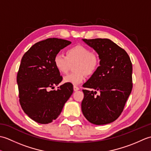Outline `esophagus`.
<instances>
[{"label":"esophagus","mask_w":151,"mask_h":151,"mask_svg":"<svg viewBox=\"0 0 151 151\" xmlns=\"http://www.w3.org/2000/svg\"><path fill=\"white\" fill-rule=\"evenodd\" d=\"M73 89H74V91H78L80 89H79L78 87H77V86H73Z\"/></svg>","instance_id":"34e87169"}]
</instances>
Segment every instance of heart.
<instances>
[{
  "mask_svg": "<svg viewBox=\"0 0 151 151\" xmlns=\"http://www.w3.org/2000/svg\"><path fill=\"white\" fill-rule=\"evenodd\" d=\"M67 56L62 53H58L54 58L56 69L62 74H66L71 63L78 62L76 65L77 73L69 74L63 78V82L73 85H78L84 81L86 74L93 75L97 70L99 65V59L95 53L85 46H74L67 50Z\"/></svg>",
  "mask_w": 151,
  "mask_h": 151,
  "instance_id": "1",
  "label": "heart"
}]
</instances>
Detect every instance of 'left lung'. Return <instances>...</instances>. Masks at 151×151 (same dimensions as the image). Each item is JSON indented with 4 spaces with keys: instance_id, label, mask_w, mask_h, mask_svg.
Returning <instances> with one entry per match:
<instances>
[{
    "instance_id": "1",
    "label": "left lung",
    "mask_w": 151,
    "mask_h": 151,
    "mask_svg": "<svg viewBox=\"0 0 151 151\" xmlns=\"http://www.w3.org/2000/svg\"><path fill=\"white\" fill-rule=\"evenodd\" d=\"M82 41L95 50L100 60V66L83 84L82 113L92 124H109L119 117L132 91V63L126 51L110 40ZM97 91L100 95L95 96Z\"/></svg>"
}]
</instances>
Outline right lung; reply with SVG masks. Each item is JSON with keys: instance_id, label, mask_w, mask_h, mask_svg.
<instances>
[{"instance_id": "add662e5", "label": "right lung", "mask_w": 151, "mask_h": 151, "mask_svg": "<svg viewBox=\"0 0 151 151\" xmlns=\"http://www.w3.org/2000/svg\"><path fill=\"white\" fill-rule=\"evenodd\" d=\"M69 41L49 38L34 44L21 59L17 76L19 102L24 113L34 121L48 124L59 116L73 93V86L62 81L54 58Z\"/></svg>"}]
</instances>
